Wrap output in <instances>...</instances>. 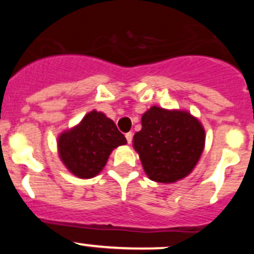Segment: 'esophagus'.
<instances>
[{"label":"esophagus","mask_w":254,"mask_h":254,"mask_svg":"<svg viewBox=\"0 0 254 254\" xmlns=\"http://www.w3.org/2000/svg\"><path fill=\"white\" fill-rule=\"evenodd\" d=\"M132 136H133L132 132H127V133H126V140H127V142L128 143L132 142Z\"/></svg>","instance_id":"34e87169"}]
</instances>
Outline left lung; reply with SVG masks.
I'll return each mask as SVG.
<instances>
[{"instance_id":"8db88e82","label":"left lung","mask_w":254,"mask_h":254,"mask_svg":"<svg viewBox=\"0 0 254 254\" xmlns=\"http://www.w3.org/2000/svg\"><path fill=\"white\" fill-rule=\"evenodd\" d=\"M133 136L145 173L151 181L173 183L188 176L205 146L202 125L187 112L151 107Z\"/></svg>"}]
</instances>
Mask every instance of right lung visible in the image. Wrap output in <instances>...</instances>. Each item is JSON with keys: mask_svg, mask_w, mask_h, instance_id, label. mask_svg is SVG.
<instances>
[{"mask_svg": "<svg viewBox=\"0 0 254 254\" xmlns=\"http://www.w3.org/2000/svg\"><path fill=\"white\" fill-rule=\"evenodd\" d=\"M126 142L113 121L93 111L75 128L61 134L58 152L69 172L78 178H93L102 172L112 150Z\"/></svg>", "mask_w": 254, "mask_h": 254, "instance_id": "1", "label": "right lung"}]
</instances>
